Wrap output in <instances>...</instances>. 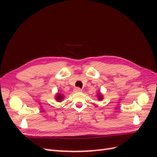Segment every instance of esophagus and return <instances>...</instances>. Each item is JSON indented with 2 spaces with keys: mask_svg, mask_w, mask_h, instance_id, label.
I'll list each match as a JSON object with an SVG mask.
<instances>
[{
  "mask_svg": "<svg viewBox=\"0 0 157 157\" xmlns=\"http://www.w3.org/2000/svg\"><path fill=\"white\" fill-rule=\"evenodd\" d=\"M73 91H74V92H82V90L79 88H75Z\"/></svg>",
  "mask_w": 157,
  "mask_h": 157,
  "instance_id": "esophagus-1",
  "label": "esophagus"
}]
</instances>
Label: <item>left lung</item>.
Returning <instances> with one entry per match:
<instances>
[{
  "mask_svg": "<svg viewBox=\"0 0 157 157\" xmlns=\"http://www.w3.org/2000/svg\"><path fill=\"white\" fill-rule=\"evenodd\" d=\"M97 95H98V100H102V99H103V96H102V95L101 94V93H98V94Z\"/></svg>",
  "mask_w": 157,
  "mask_h": 157,
  "instance_id": "left-lung-1",
  "label": "left lung"
}]
</instances>
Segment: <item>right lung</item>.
<instances>
[{"label": "right lung", "mask_w": 157, "mask_h": 157, "mask_svg": "<svg viewBox=\"0 0 157 157\" xmlns=\"http://www.w3.org/2000/svg\"><path fill=\"white\" fill-rule=\"evenodd\" d=\"M63 98H64V96H63V94H59V93H57L55 96V99L56 100V101L58 102H61Z\"/></svg>", "instance_id": "add662e5"}]
</instances>
